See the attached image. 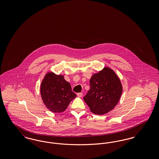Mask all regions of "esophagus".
<instances>
[{
  "instance_id": "esophagus-1",
  "label": "esophagus",
  "mask_w": 159,
  "mask_h": 159,
  "mask_svg": "<svg viewBox=\"0 0 159 159\" xmlns=\"http://www.w3.org/2000/svg\"><path fill=\"white\" fill-rule=\"evenodd\" d=\"M77 95L78 97H82V95H83V94H82V93H77Z\"/></svg>"
}]
</instances>
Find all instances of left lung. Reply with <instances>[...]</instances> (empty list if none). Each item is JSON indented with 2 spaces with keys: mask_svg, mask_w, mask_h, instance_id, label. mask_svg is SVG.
<instances>
[{
  "mask_svg": "<svg viewBox=\"0 0 159 159\" xmlns=\"http://www.w3.org/2000/svg\"><path fill=\"white\" fill-rule=\"evenodd\" d=\"M89 83L90 89L83 99L91 112L103 115L112 110L123 91L121 81L114 71L105 67L92 76Z\"/></svg>",
  "mask_w": 159,
  "mask_h": 159,
  "instance_id": "1",
  "label": "left lung"
}]
</instances>
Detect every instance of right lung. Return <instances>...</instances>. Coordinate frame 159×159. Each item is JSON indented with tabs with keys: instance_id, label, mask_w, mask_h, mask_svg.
Returning <instances> with one entry per match:
<instances>
[{
	"instance_id": "right-lung-1",
	"label": "right lung",
	"mask_w": 159,
	"mask_h": 159,
	"mask_svg": "<svg viewBox=\"0 0 159 159\" xmlns=\"http://www.w3.org/2000/svg\"><path fill=\"white\" fill-rule=\"evenodd\" d=\"M40 95L46 108L53 113L64 111L77 97L64 76L53 72L46 74L40 85Z\"/></svg>"
}]
</instances>
